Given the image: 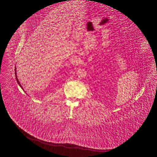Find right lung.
Masks as SVG:
<instances>
[{"mask_svg":"<svg viewBox=\"0 0 157 157\" xmlns=\"http://www.w3.org/2000/svg\"><path fill=\"white\" fill-rule=\"evenodd\" d=\"M15 75H16V78H17V82H18V84L20 85V86L22 88V89H23V87H22V86H21V84H20V82L18 81V78H17V71H16V69H15Z\"/></svg>","mask_w":157,"mask_h":157,"instance_id":"right-lung-1","label":"right lung"}]
</instances>
